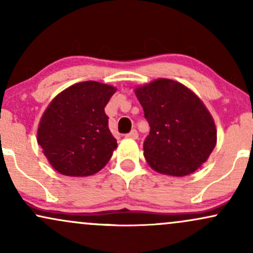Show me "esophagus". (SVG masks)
<instances>
[{
    "instance_id": "esophagus-1",
    "label": "esophagus",
    "mask_w": 253,
    "mask_h": 253,
    "mask_svg": "<svg viewBox=\"0 0 253 253\" xmlns=\"http://www.w3.org/2000/svg\"><path fill=\"white\" fill-rule=\"evenodd\" d=\"M125 136H126V138H128V139H138V132H136L135 129H132L128 133V134H126Z\"/></svg>"
}]
</instances>
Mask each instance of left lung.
<instances>
[{"label":"left lung","mask_w":253,"mask_h":253,"mask_svg":"<svg viewBox=\"0 0 253 253\" xmlns=\"http://www.w3.org/2000/svg\"><path fill=\"white\" fill-rule=\"evenodd\" d=\"M134 91L151 127L144 143L147 164L163 175L195 172L216 145L215 123L207 107L189 88L168 78Z\"/></svg>","instance_id":"8db88e82"}]
</instances>
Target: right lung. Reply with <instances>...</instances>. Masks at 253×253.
Instances as JSON below:
<instances>
[{
	"mask_svg": "<svg viewBox=\"0 0 253 253\" xmlns=\"http://www.w3.org/2000/svg\"><path fill=\"white\" fill-rule=\"evenodd\" d=\"M117 88L95 81L69 86L51 101L40 119L37 141L54 170L65 176L96 173L118 147L104 113Z\"/></svg>",
	"mask_w": 253,
	"mask_h": 253,
	"instance_id": "right-lung-1",
	"label": "right lung"
}]
</instances>
